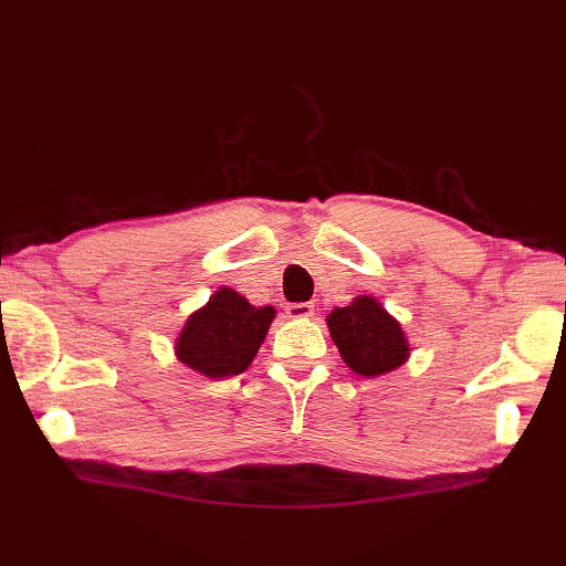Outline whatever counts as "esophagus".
I'll return each instance as SVG.
<instances>
[{"label":"esophagus","instance_id":"esophagus-1","mask_svg":"<svg viewBox=\"0 0 566 566\" xmlns=\"http://www.w3.org/2000/svg\"><path fill=\"white\" fill-rule=\"evenodd\" d=\"M314 304H308V302H302V304H290L286 306V316L290 318H311L314 316Z\"/></svg>","mask_w":566,"mask_h":566}]
</instances>
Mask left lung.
<instances>
[{"label": "left lung", "mask_w": 566, "mask_h": 566, "mask_svg": "<svg viewBox=\"0 0 566 566\" xmlns=\"http://www.w3.org/2000/svg\"><path fill=\"white\" fill-rule=\"evenodd\" d=\"M326 321L343 363L359 377L387 375L411 353L401 323L375 296H357L353 304L333 308Z\"/></svg>", "instance_id": "8db88e82"}]
</instances>
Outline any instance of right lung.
Returning <instances> with one entry per match:
<instances>
[{
    "label": "right lung",
    "instance_id": "add662e5",
    "mask_svg": "<svg viewBox=\"0 0 566 566\" xmlns=\"http://www.w3.org/2000/svg\"><path fill=\"white\" fill-rule=\"evenodd\" d=\"M272 318V306H252L245 296L221 286L207 306L187 318L175 345L177 359L209 379L240 375L255 359Z\"/></svg>",
    "mask_w": 566,
    "mask_h": 566
}]
</instances>
